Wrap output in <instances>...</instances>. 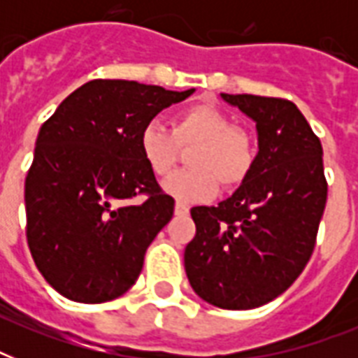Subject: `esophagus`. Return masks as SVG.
I'll return each instance as SVG.
<instances>
[{"mask_svg":"<svg viewBox=\"0 0 358 358\" xmlns=\"http://www.w3.org/2000/svg\"><path fill=\"white\" fill-rule=\"evenodd\" d=\"M174 213L176 215H187L189 213V206H185L184 202H176L174 204Z\"/></svg>","mask_w":358,"mask_h":358,"instance_id":"1","label":"esophagus"}]
</instances>
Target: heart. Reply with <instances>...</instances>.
I'll return each instance as SVG.
<instances>
[{"label":"heart","mask_w":358,"mask_h":358,"mask_svg":"<svg viewBox=\"0 0 358 358\" xmlns=\"http://www.w3.org/2000/svg\"><path fill=\"white\" fill-rule=\"evenodd\" d=\"M191 169L163 182L169 195L184 202L210 201L217 182L236 187L249 178L256 163V143L249 129L232 124L213 106H191L173 120V131L150 120L139 134L143 159L156 176H167L180 159V148H189Z\"/></svg>","instance_id":"b5f03b06"}]
</instances>
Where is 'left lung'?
Wrapping results in <instances>:
<instances>
[{
  "instance_id": "left-lung-1",
  "label": "left lung",
  "mask_w": 358,
  "mask_h": 358,
  "mask_svg": "<svg viewBox=\"0 0 358 358\" xmlns=\"http://www.w3.org/2000/svg\"><path fill=\"white\" fill-rule=\"evenodd\" d=\"M256 122L249 178L219 206H196L184 252L191 288L206 303L249 310L273 301L308 264L327 202L323 148L297 106L282 98L221 94Z\"/></svg>"
}]
</instances>
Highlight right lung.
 <instances>
[{"mask_svg": "<svg viewBox=\"0 0 358 358\" xmlns=\"http://www.w3.org/2000/svg\"><path fill=\"white\" fill-rule=\"evenodd\" d=\"M193 92L94 80L42 124L25 178V234L42 277L66 299L106 303L135 284L174 212L143 159L139 134Z\"/></svg>", "mask_w": 358, "mask_h": 358, "instance_id": "right-lung-1", "label": "right lung"}]
</instances>
